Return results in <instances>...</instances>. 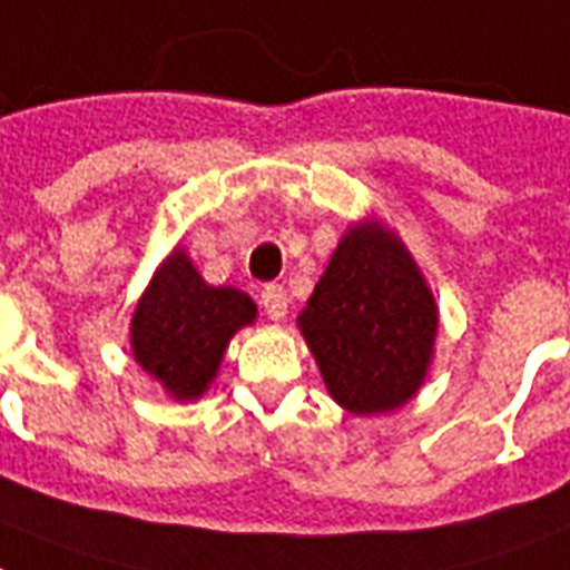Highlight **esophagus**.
I'll use <instances>...</instances> for the list:
<instances>
[{
    "label": "esophagus",
    "mask_w": 570,
    "mask_h": 570,
    "mask_svg": "<svg viewBox=\"0 0 570 570\" xmlns=\"http://www.w3.org/2000/svg\"><path fill=\"white\" fill-rule=\"evenodd\" d=\"M261 304H263V309H266V316H269L272 322H284L286 309H289V298H286V289H284V286H277V284L263 286Z\"/></svg>",
    "instance_id": "1"
}]
</instances>
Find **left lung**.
<instances>
[{
    "label": "left lung",
    "mask_w": 570,
    "mask_h": 570,
    "mask_svg": "<svg viewBox=\"0 0 570 570\" xmlns=\"http://www.w3.org/2000/svg\"><path fill=\"white\" fill-rule=\"evenodd\" d=\"M298 331L342 410L392 413L428 381L439 307L404 239L368 216L333 248Z\"/></svg>",
    "instance_id": "obj_1"
}]
</instances>
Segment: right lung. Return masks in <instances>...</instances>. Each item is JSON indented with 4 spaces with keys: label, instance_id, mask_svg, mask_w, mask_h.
Listing matches in <instances>:
<instances>
[{
    "label": "right lung",
    "instance_id": "1",
    "mask_svg": "<svg viewBox=\"0 0 570 570\" xmlns=\"http://www.w3.org/2000/svg\"><path fill=\"white\" fill-rule=\"evenodd\" d=\"M257 304L237 286H213L184 248L157 266L131 316V354L173 401L210 390L234 333L254 325Z\"/></svg>",
    "mask_w": 570,
    "mask_h": 570
}]
</instances>
